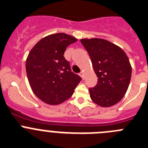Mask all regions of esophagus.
<instances>
[{"label":"esophagus","mask_w":148,"mask_h":148,"mask_svg":"<svg viewBox=\"0 0 148 148\" xmlns=\"http://www.w3.org/2000/svg\"><path fill=\"white\" fill-rule=\"evenodd\" d=\"M79 76H80V77H82V79H84V73L82 72V71H81V72L79 73Z\"/></svg>","instance_id":"esophagus-1"}]
</instances>
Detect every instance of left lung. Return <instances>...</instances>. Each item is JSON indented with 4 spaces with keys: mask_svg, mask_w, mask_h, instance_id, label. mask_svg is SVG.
<instances>
[{
    "mask_svg": "<svg viewBox=\"0 0 148 148\" xmlns=\"http://www.w3.org/2000/svg\"><path fill=\"white\" fill-rule=\"evenodd\" d=\"M80 41L98 77L97 86L89 89L90 99L100 107H111L123 98L130 84L132 68L127 54L119 46L102 38Z\"/></svg>",
    "mask_w": 148,
    "mask_h": 148,
    "instance_id": "1",
    "label": "left lung"
}]
</instances>
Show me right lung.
<instances>
[{"mask_svg": "<svg viewBox=\"0 0 148 148\" xmlns=\"http://www.w3.org/2000/svg\"><path fill=\"white\" fill-rule=\"evenodd\" d=\"M77 38L65 33L49 34L29 51L26 70L29 85L40 100L51 106L62 103L72 96L81 77L71 72L65 59L68 46Z\"/></svg>", "mask_w": 148, "mask_h": 148, "instance_id": "1", "label": "right lung"}]
</instances>
